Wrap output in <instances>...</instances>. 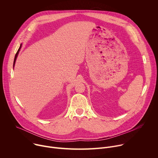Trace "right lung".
<instances>
[{
	"label": "right lung",
	"instance_id": "obj_1",
	"mask_svg": "<svg viewBox=\"0 0 158 158\" xmlns=\"http://www.w3.org/2000/svg\"><path fill=\"white\" fill-rule=\"evenodd\" d=\"M21 48V45H20V47L19 48V49H18V52H16V53L15 57H14V64H13V66H14V65H15V62H16V58H17V56H18V53H19V50H20Z\"/></svg>",
	"mask_w": 158,
	"mask_h": 158
}]
</instances>
